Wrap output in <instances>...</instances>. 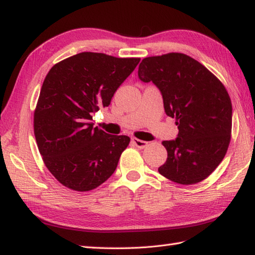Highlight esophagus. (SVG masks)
Segmentation results:
<instances>
[{
    "mask_svg": "<svg viewBox=\"0 0 255 255\" xmlns=\"http://www.w3.org/2000/svg\"><path fill=\"white\" fill-rule=\"evenodd\" d=\"M131 141L134 145H136L137 148H140V149L145 148V147H147V144H148L147 141H143V140H140V139H137V138H132Z\"/></svg>",
    "mask_w": 255,
    "mask_h": 255,
    "instance_id": "esophagus-1",
    "label": "esophagus"
}]
</instances>
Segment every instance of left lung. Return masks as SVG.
Masks as SVG:
<instances>
[{
	"mask_svg": "<svg viewBox=\"0 0 255 255\" xmlns=\"http://www.w3.org/2000/svg\"><path fill=\"white\" fill-rule=\"evenodd\" d=\"M138 78L161 92L164 112L176 119L174 140L162 142L167 159L159 173L191 185L215 171L229 147L232 106L223 83L202 63L184 53L144 58Z\"/></svg>",
	"mask_w": 255,
	"mask_h": 255,
	"instance_id": "8db88e82",
	"label": "left lung"
}]
</instances>
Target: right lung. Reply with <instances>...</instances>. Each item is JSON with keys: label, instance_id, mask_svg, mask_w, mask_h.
<instances>
[{"label": "right lung", "instance_id": "add662e5", "mask_svg": "<svg viewBox=\"0 0 255 255\" xmlns=\"http://www.w3.org/2000/svg\"><path fill=\"white\" fill-rule=\"evenodd\" d=\"M139 61L81 52L48 72L34 113V132L42 160L62 185L88 192L115 172L130 138L106 133L94 127L92 117L111 104Z\"/></svg>", "mask_w": 255, "mask_h": 255}]
</instances>
